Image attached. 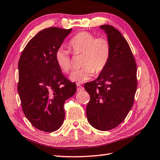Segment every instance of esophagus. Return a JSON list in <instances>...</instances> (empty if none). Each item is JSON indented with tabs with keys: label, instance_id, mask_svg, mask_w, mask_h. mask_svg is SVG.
<instances>
[{
	"label": "esophagus",
	"instance_id": "esophagus-1",
	"mask_svg": "<svg viewBox=\"0 0 160 160\" xmlns=\"http://www.w3.org/2000/svg\"><path fill=\"white\" fill-rule=\"evenodd\" d=\"M82 90H84V87L80 85V84H77V91H82Z\"/></svg>",
	"mask_w": 160,
	"mask_h": 160
}]
</instances>
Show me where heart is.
Returning <instances> with one entry per match:
<instances>
[{"instance_id":"heart-1","label":"heart","mask_w":160,"mask_h":160,"mask_svg":"<svg viewBox=\"0 0 160 160\" xmlns=\"http://www.w3.org/2000/svg\"><path fill=\"white\" fill-rule=\"evenodd\" d=\"M69 48L75 55H82L79 70L71 73L70 80L78 84L87 82L93 76L94 71L100 73L106 68L111 55V45L105 38H97L87 32L78 33L71 38ZM58 65L64 73H69L72 68L69 52L60 47L55 53Z\"/></svg>"}]
</instances>
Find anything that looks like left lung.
<instances>
[{
    "label": "left lung",
    "mask_w": 160,
    "mask_h": 160,
    "mask_svg": "<svg viewBox=\"0 0 160 160\" xmlns=\"http://www.w3.org/2000/svg\"><path fill=\"white\" fill-rule=\"evenodd\" d=\"M100 29L107 33L111 55L97 79L84 84L90 95L86 113L93 127L108 131L123 122L132 107L138 86L137 65L122 33L109 25Z\"/></svg>",
    "instance_id": "left-lung-1"
}]
</instances>
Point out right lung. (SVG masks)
I'll list each match as a JSON object with an SVG mask.
<instances>
[{
  "label": "right lung",
  "mask_w": 160,
  "mask_h": 160,
  "mask_svg": "<svg viewBox=\"0 0 160 160\" xmlns=\"http://www.w3.org/2000/svg\"><path fill=\"white\" fill-rule=\"evenodd\" d=\"M71 30H41L20 57L18 92L22 111L30 123L42 131L53 132L62 126L64 102L76 92V84L64 76L55 60L56 51Z\"/></svg>",
  "instance_id": "right-lung-1"
}]
</instances>
